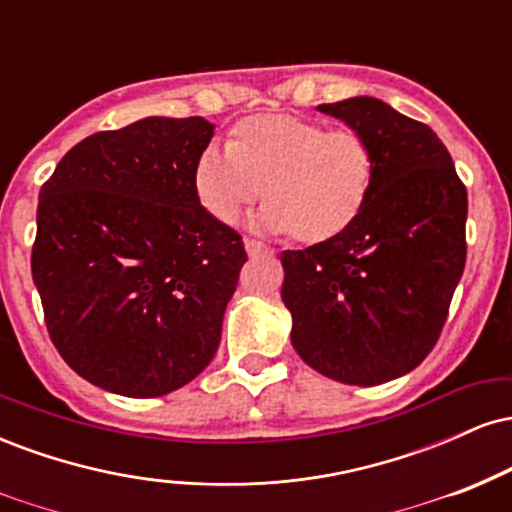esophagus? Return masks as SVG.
I'll list each match as a JSON object with an SVG mask.
<instances>
[{"mask_svg":"<svg viewBox=\"0 0 512 512\" xmlns=\"http://www.w3.org/2000/svg\"><path fill=\"white\" fill-rule=\"evenodd\" d=\"M245 252H248L250 257H260V255H272V248H267V245L260 243V240L245 238Z\"/></svg>","mask_w":512,"mask_h":512,"instance_id":"34e87169","label":"esophagus"}]
</instances>
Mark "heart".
<instances>
[{
    "label": "heart",
    "instance_id": "heart-1",
    "mask_svg": "<svg viewBox=\"0 0 512 512\" xmlns=\"http://www.w3.org/2000/svg\"><path fill=\"white\" fill-rule=\"evenodd\" d=\"M375 156L356 129H327L296 115H255L211 142L192 168V190L211 219L233 223L262 195L260 231L293 233L303 243L337 238L361 216Z\"/></svg>",
    "mask_w": 512,
    "mask_h": 512
}]
</instances>
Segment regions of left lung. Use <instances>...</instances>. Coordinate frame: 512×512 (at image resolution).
I'll list each match as a JSON object with an SVG mask.
<instances>
[{
  "mask_svg": "<svg viewBox=\"0 0 512 512\" xmlns=\"http://www.w3.org/2000/svg\"><path fill=\"white\" fill-rule=\"evenodd\" d=\"M317 110L366 137L373 190L337 238L281 252V301L310 368L337 383L380 385L414 370L438 342L467 257V190L424 122L370 96Z\"/></svg>",
  "mask_w": 512,
  "mask_h": 512,
  "instance_id": "1",
  "label": "left lung"
}]
</instances>
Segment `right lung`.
I'll use <instances>...</instances> for the list:
<instances>
[{"label":"right lung","mask_w":512,"mask_h":512,"mask_svg":"<svg viewBox=\"0 0 512 512\" xmlns=\"http://www.w3.org/2000/svg\"><path fill=\"white\" fill-rule=\"evenodd\" d=\"M204 117H144L69 149L38 195L31 255L50 339L88 383L161 397L221 342L248 255L192 190Z\"/></svg>","instance_id":"1"}]
</instances>
